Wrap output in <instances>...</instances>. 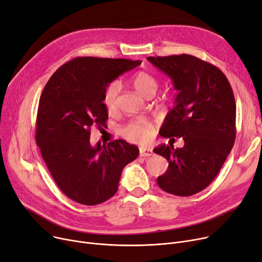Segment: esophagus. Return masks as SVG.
<instances>
[{
    "label": "esophagus",
    "instance_id": "1",
    "mask_svg": "<svg viewBox=\"0 0 262 262\" xmlns=\"http://www.w3.org/2000/svg\"><path fill=\"white\" fill-rule=\"evenodd\" d=\"M154 155V151L151 148H140V156L141 157H151Z\"/></svg>",
    "mask_w": 262,
    "mask_h": 262
}]
</instances>
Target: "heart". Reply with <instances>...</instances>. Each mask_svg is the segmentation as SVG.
Masks as SVG:
<instances>
[{
	"instance_id": "obj_1",
	"label": "heart",
	"mask_w": 262,
	"mask_h": 262,
	"mask_svg": "<svg viewBox=\"0 0 262 262\" xmlns=\"http://www.w3.org/2000/svg\"><path fill=\"white\" fill-rule=\"evenodd\" d=\"M132 85L139 94L144 97L155 95L158 90V80L151 73L146 71L136 72L132 78ZM120 92V83L118 81L111 82L103 92L102 102L105 108L110 112H114L118 104V95ZM121 135L131 143L146 144L150 142L154 136V127L150 121L146 119L134 120L121 128Z\"/></svg>"
}]
</instances>
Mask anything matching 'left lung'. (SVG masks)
<instances>
[{
    "label": "left lung",
    "instance_id": "8db88e82",
    "mask_svg": "<svg viewBox=\"0 0 262 262\" xmlns=\"http://www.w3.org/2000/svg\"><path fill=\"white\" fill-rule=\"evenodd\" d=\"M147 59L167 74L178 91L160 134L184 141L182 148L169 144L154 149L168 162L157 182L167 193L194 195L213 181L232 149L236 131L232 89L217 67L193 55Z\"/></svg>",
    "mask_w": 262,
    "mask_h": 262
}]
</instances>
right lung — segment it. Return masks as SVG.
I'll return each instance as SVG.
<instances>
[{
    "mask_svg": "<svg viewBox=\"0 0 262 262\" xmlns=\"http://www.w3.org/2000/svg\"><path fill=\"white\" fill-rule=\"evenodd\" d=\"M124 58L76 57L59 67L47 82L36 119V143L60 191L86 206L113 196L123 167L138 158L135 145L115 140L96 146L91 128L108 118L102 102L105 87L123 72L141 65Z\"/></svg>",
    "mask_w": 262,
    "mask_h": 262,
    "instance_id": "obj_1",
    "label": "right lung"
}]
</instances>
